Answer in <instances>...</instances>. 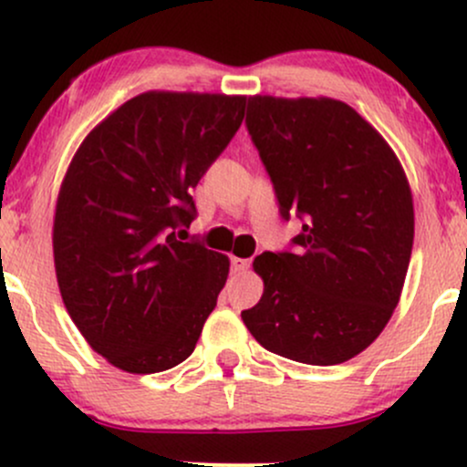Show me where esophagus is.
<instances>
[{"instance_id": "34e87169", "label": "esophagus", "mask_w": 467, "mask_h": 467, "mask_svg": "<svg viewBox=\"0 0 467 467\" xmlns=\"http://www.w3.org/2000/svg\"><path fill=\"white\" fill-rule=\"evenodd\" d=\"M230 265H233L234 272H245L250 267V259H239V256H233V259H230Z\"/></svg>"}]
</instances>
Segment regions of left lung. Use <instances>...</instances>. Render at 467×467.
Listing matches in <instances>:
<instances>
[{
  "mask_svg": "<svg viewBox=\"0 0 467 467\" xmlns=\"http://www.w3.org/2000/svg\"><path fill=\"white\" fill-rule=\"evenodd\" d=\"M245 127L292 250L264 252V296L241 318L261 347L303 364L351 360L382 334L409 270L415 215L387 140L334 99H248Z\"/></svg>",
  "mask_w": 467,
  "mask_h": 467,
  "instance_id": "obj_1",
  "label": "left lung"
}]
</instances>
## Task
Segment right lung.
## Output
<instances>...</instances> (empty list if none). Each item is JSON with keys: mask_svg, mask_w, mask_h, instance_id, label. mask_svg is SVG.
<instances>
[{"mask_svg": "<svg viewBox=\"0 0 467 467\" xmlns=\"http://www.w3.org/2000/svg\"><path fill=\"white\" fill-rule=\"evenodd\" d=\"M245 96L144 92L85 138L57 200V281L74 325L127 373L191 356L228 256L180 241L191 191L244 120Z\"/></svg>", "mask_w": 467, "mask_h": 467, "instance_id": "add662e5", "label": "right lung"}]
</instances>
